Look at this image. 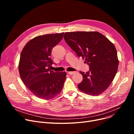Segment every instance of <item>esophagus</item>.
<instances>
[{"instance_id": "34e87169", "label": "esophagus", "mask_w": 134, "mask_h": 134, "mask_svg": "<svg viewBox=\"0 0 134 134\" xmlns=\"http://www.w3.org/2000/svg\"><path fill=\"white\" fill-rule=\"evenodd\" d=\"M68 73L69 74H70V75H73V74H74L75 73V72H68Z\"/></svg>"}]
</instances>
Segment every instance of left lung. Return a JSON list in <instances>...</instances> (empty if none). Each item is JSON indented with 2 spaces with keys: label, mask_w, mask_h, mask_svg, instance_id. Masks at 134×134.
Here are the masks:
<instances>
[{
  "label": "left lung",
  "mask_w": 134,
  "mask_h": 134,
  "mask_svg": "<svg viewBox=\"0 0 134 134\" xmlns=\"http://www.w3.org/2000/svg\"><path fill=\"white\" fill-rule=\"evenodd\" d=\"M68 45L79 57L85 59L90 70L80 72L83 77L78 88L87 94L98 96L110 86L116 74L118 60L114 44L100 32L76 31L65 33Z\"/></svg>",
  "instance_id": "obj_1"
}]
</instances>
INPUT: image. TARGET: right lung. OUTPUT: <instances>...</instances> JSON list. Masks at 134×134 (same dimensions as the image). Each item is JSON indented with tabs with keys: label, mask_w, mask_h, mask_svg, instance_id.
<instances>
[{
	"label": "right lung",
	"mask_w": 134,
	"mask_h": 134,
	"mask_svg": "<svg viewBox=\"0 0 134 134\" xmlns=\"http://www.w3.org/2000/svg\"><path fill=\"white\" fill-rule=\"evenodd\" d=\"M64 33L41 35L30 40L21 52L18 69L24 85L36 97L50 99L59 94L65 82L66 72H55L50 67L53 48Z\"/></svg>",
	"instance_id": "right-lung-1"
}]
</instances>
